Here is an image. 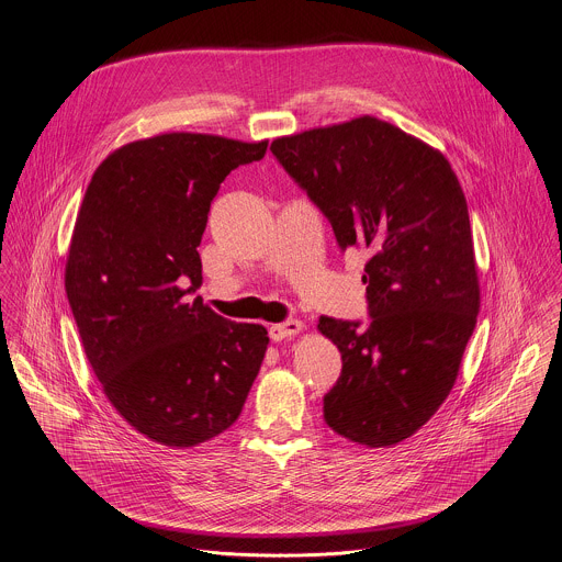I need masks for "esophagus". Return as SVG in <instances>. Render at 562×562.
I'll return each mask as SVG.
<instances>
[{
    "instance_id": "obj_1",
    "label": "esophagus",
    "mask_w": 562,
    "mask_h": 562,
    "mask_svg": "<svg viewBox=\"0 0 562 562\" xmlns=\"http://www.w3.org/2000/svg\"><path fill=\"white\" fill-rule=\"evenodd\" d=\"M302 329H304V325L300 323V319H286V323L269 327V338L273 342H280V340H286L291 336H297Z\"/></svg>"
}]
</instances>
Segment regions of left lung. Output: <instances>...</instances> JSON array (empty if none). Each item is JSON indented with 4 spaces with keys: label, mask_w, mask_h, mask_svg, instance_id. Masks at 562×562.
Masks as SVG:
<instances>
[{
    "label": "left lung",
    "mask_w": 562,
    "mask_h": 562,
    "mask_svg": "<svg viewBox=\"0 0 562 562\" xmlns=\"http://www.w3.org/2000/svg\"><path fill=\"white\" fill-rule=\"evenodd\" d=\"M271 150L327 215L338 247L369 254V325L317 323L342 356L325 420L364 447L403 442L445 403L475 329L462 187L440 150L371 115L278 137Z\"/></svg>",
    "instance_id": "obj_1"
}]
</instances>
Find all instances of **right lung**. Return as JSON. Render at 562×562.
<instances>
[{"label": "right lung", "mask_w": 562, "mask_h": 562, "mask_svg": "<svg viewBox=\"0 0 562 562\" xmlns=\"http://www.w3.org/2000/svg\"><path fill=\"white\" fill-rule=\"evenodd\" d=\"M267 144L206 133L128 142L95 169L75 220L64 286L89 364L115 412L171 449L226 431L267 353L262 325L189 297L220 184Z\"/></svg>", "instance_id": "obj_1"}]
</instances>
